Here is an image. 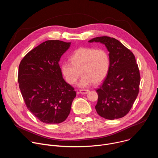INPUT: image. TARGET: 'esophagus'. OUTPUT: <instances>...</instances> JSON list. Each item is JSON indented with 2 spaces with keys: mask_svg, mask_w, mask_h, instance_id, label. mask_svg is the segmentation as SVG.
Returning a JSON list of instances; mask_svg holds the SVG:
<instances>
[{
  "mask_svg": "<svg viewBox=\"0 0 158 158\" xmlns=\"http://www.w3.org/2000/svg\"><path fill=\"white\" fill-rule=\"evenodd\" d=\"M89 91L88 89H80V90H79L80 93H81V94H85L88 93Z\"/></svg>",
  "mask_w": 158,
  "mask_h": 158,
  "instance_id": "34e87169",
  "label": "esophagus"
}]
</instances>
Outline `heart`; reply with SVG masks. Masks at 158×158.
<instances>
[{
    "instance_id": "heart-1",
    "label": "heart",
    "mask_w": 158,
    "mask_h": 158,
    "mask_svg": "<svg viewBox=\"0 0 158 158\" xmlns=\"http://www.w3.org/2000/svg\"><path fill=\"white\" fill-rule=\"evenodd\" d=\"M71 62L61 64V72L66 81L74 84L81 74L78 85L86 87L101 82L107 76L110 68V58L103 49L84 47L77 49L71 57Z\"/></svg>"
}]
</instances>
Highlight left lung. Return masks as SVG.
Segmentation results:
<instances>
[{"label": "left lung", "instance_id": "left-lung-1", "mask_svg": "<svg viewBox=\"0 0 158 158\" xmlns=\"http://www.w3.org/2000/svg\"><path fill=\"white\" fill-rule=\"evenodd\" d=\"M89 42H100L109 52L110 68L96 89L98 99L96 110L107 119L123 118L129 112L139 93L141 76L135 56L113 37H98Z\"/></svg>", "mask_w": 158, "mask_h": 158}]
</instances>
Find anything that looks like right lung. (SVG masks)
<instances>
[{
    "label": "right lung",
    "instance_id": "right-lung-1",
    "mask_svg": "<svg viewBox=\"0 0 158 158\" xmlns=\"http://www.w3.org/2000/svg\"><path fill=\"white\" fill-rule=\"evenodd\" d=\"M71 42L50 40L29 51L19 66L18 82L27 108L39 120L59 124L68 117L76 96L62 77L59 61Z\"/></svg>",
    "mask_w": 158,
    "mask_h": 158
}]
</instances>
